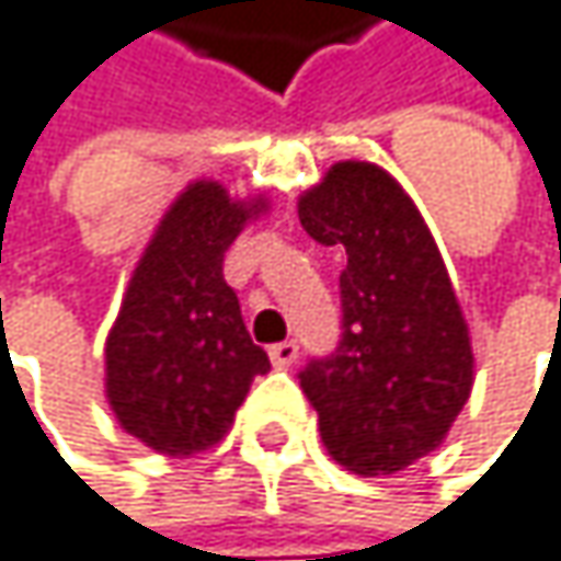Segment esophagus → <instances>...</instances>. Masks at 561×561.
I'll return each mask as SVG.
<instances>
[{
	"instance_id": "obj_1",
	"label": "esophagus",
	"mask_w": 561,
	"mask_h": 561,
	"mask_svg": "<svg viewBox=\"0 0 561 561\" xmlns=\"http://www.w3.org/2000/svg\"><path fill=\"white\" fill-rule=\"evenodd\" d=\"M267 356H271V363H274L277 369H290V366L297 363V356H300V346H297L294 340H284V343H274Z\"/></svg>"
}]
</instances>
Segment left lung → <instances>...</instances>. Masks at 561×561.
<instances>
[{"mask_svg":"<svg viewBox=\"0 0 561 561\" xmlns=\"http://www.w3.org/2000/svg\"><path fill=\"white\" fill-rule=\"evenodd\" d=\"M300 225L346 248L340 343L297 376L320 437L353 473L405 470L444 440L473 382L440 251L405 188L373 162H336L300 198Z\"/></svg>","mask_w":561,"mask_h":561,"instance_id":"1","label":"left lung"}]
</instances>
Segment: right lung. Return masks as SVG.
<instances>
[{
    "mask_svg": "<svg viewBox=\"0 0 561 561\" xmlns=\"http://www.w3.org/2000/svg\"><path fill=\"white\" fill-rule=\"evenodd\" d=\"M261 208V198L231 202L218 182L188 185L127 287L107 340V399L117 421L159 454L218 444L254 376L271 369L221 274L225 251Z\"/></svg>",
    "mask_w": 561,
    "mask_h": 561,
    "instance_id": "obj_1",
    "label": "right lung"
}]
</instances>
